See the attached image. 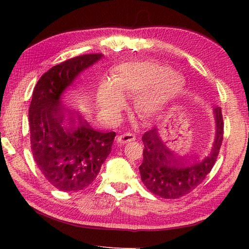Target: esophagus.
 Here are the masks:
<instances>
[{
    "label": "esophagus",
    "mask_w": 249,
    "mask_h": 249,
    "mask_svg": "<svg viewBox=\"0 0 249 249\" xmlns=\"http://www.w3.org/2000/svg\"><path fill=\"white\" fill-rule=\"evenodd\" d=\"M135 140V135L131 134V133H125L120 135V136L117 137L116 139V144L117 145H123L125 144V143H129Z\"/></svg>",
    "instance_id": "34e87169"
}]
</instances>
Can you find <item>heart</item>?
I'll use <instances>...</instances> for the list:
<instances>
[{"label": "heart", "mask_w": 249, "mask_h": 249, "mask_svg": "<svg viewBox=\"0 0 249 249\" xmlns=\"http://www.w3.org/2000/svg\"><path fill=\"white\" fill-rule=\"evenodd\" d=\"M184 88V78L167 65L149 60L124 62L113 70L110 82L101 83L96 102L105 116L116 119L125 105L123 94L136 95L135 110L150 119L159 115Z\"/></svg>", "instance_id": "heart-1"}]
</instances>
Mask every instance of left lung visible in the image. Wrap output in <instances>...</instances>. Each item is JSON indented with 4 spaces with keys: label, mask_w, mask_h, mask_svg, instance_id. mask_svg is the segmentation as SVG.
<instances>
[{
    "label": "left lung",
    "mask_w": 249,
    "mask_h": 249,
    "mask_svg": "<svg viewBox=\"0 0 249 249\" xmlns=\"http://www.w3.org/2000/svg\"><path fill=\"white\" fill-rule=\"evenodd\" d=\"M215 137L210 153L200 159L179 160L164 144L158 129L146 132L142 137L143 162L139 166L143 184L163 198H178L195 189L213 168L223 139L221 108L213 111Z\"/></svg>",
    "instance_id": "8db88e82"
}]
</instances>
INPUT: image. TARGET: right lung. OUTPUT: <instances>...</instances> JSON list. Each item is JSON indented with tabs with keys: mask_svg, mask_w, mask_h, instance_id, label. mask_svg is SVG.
I'll list each match as a JSON object with an SVG mask.
<instances>
[{
	"mask_svg": "<svg viewBox=\"0 0 249 249\" xmlns=\"http://www.w3.org/2000/svg\"><path fill=\"white\" fill-rule=\"evenodd\" d=\"M102 58L103 54H88L53 66L33 90L29 108L31 149L44 178L60 191H80L92 184L116 136L93 130L62 101L80 73Z\"/></svg>",
	"mask_w": 249,
	"mask_h": 249,
	"instance_id": "obj_1",
	"label": "right lung"
}]
</instances>
